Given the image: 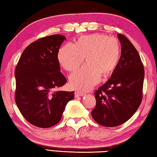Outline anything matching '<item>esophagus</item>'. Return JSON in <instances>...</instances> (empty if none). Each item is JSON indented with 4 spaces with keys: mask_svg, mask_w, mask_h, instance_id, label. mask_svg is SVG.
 I'll use <instances>...</instances> for the list:
<instances>
[{
    "mask_svg": "<svg viewBox=\"0 0 157 157\" xmlns=\"http://www.w3.org/2000/svg\"><path fill=\"white\" fill-rule=\"evenodd\" d=\"M75 96L76 97H78V96H83L85 95V94L84 92H82L81 91H75Z\"/></svg>",
    "mask_w": 157,
    "mask_h": 157,
    "instance_id": "esophagus-1",
    "label": "esophagus"
}]
</instances>
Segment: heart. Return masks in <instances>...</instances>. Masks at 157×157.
I'll return each mask as SVG.
<instances>
[{"instance_id": "heart-1", "label": "heart", "mask_w": 157, "mask_h": 157, "mask_svg": "<svg viewBox=\"0 0 157 157\" xmlns=\"http://www.w3.org/2000/svg\"><path fill=\"white\" fill-rule=\"evenodd\" d=\"M87 64L70 76V86L85 90L97 84L100 76L107 77L116 68L120 57V44L116 38L103 34L82 35L75 44L67 43L59 49L58 60L70 72Z\"/></svg>"}]
</instances>
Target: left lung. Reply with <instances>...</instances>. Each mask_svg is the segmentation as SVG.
Masks as SVG:
<instances>
[{"instance_id": "1", "label": "left lung", "mask_w": 157, "mask_h": 157, "mask_svg": "<svg viewBox=\"0 0 157 157\" xmlns=\"http://www.w3.org/2000/svg\"><path fill=\"white\" fill-rule=\"evenodd\" d=\"M121 57L111 78L96 91V105L91 115L103 126H120L128 120L140 106L143 94L144 67L132 44L122 34Z\"/></svg>"}]
</instances>
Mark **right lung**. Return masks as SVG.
I'll return each mask as SVG.
<instances>
[{"label": "right lung", "mask_w": 157, "mask_h": 157, "mask_svg": "<svg viewBox=\"0 0 157 157\" xmlns=\"http://www.w3.org/2000/svg\"><path fill=\"white\" fill-rule=\"evenodd\" d=\"M66 40L53 35L35 41L23 51L15 70V101L23 117L40 128L59 123L67 102L75 98L74 91H54L67 81L57 57Z\"/></svg>", "instance_id": "add662e5"}]
</instances>
